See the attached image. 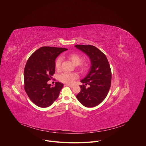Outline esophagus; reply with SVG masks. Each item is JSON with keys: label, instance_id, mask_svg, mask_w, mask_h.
I'll use <instances>...</instances> for the list:
<instances>
[{"label": "esophagus", "instance_id": "1", "mask_svg": "<svg viewBox=\"0 0 146 146\" xmlns=\"http://www.w3.org/2000/svg\"><path fill=\"white\" fill-rule=\"evenodd\" d=\"M66 86H70V88H73L74 87V85H71V84H65Z\"/></svg>", "mask_w": 146, "mask_h": 146}]
</instances>
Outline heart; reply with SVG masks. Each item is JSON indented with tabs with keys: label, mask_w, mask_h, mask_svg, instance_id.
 Returning a JSON list of instances; mask_svg holds the SVG:
<instances>
[{
	"label": "heart",
	"mask_w": 146,
	"mask_h": 146,
	"mask_svg": "<svg viewBox=\"0 0 146 146\" xmlns=\"http://www.w3.org/2000/svg\"><path fill=\"white\" fill-rule=\"evenodd\" d=\"M69 60L75 65H79L83 60V57L76 53H72L68 56ZM62 58L59 57L57 58L55 62V66L57 70H60L61 67ZM79 69L82 72H84L87 69V66L85 64H81L79 67ZM78 76L75 73H69V72H63L60 77L59 80L64 83L71 84L73 82L78 79Z\"/></svg>",
	"instance_id": "1"
}]
</instances>
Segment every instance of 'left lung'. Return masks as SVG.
Here are the masks:
<instances>
[{"instance_id": "left-lung-1", "label": "left lung", "mask_w": 146, "mask_h": 146, "mask_svg": "<svg viewBox=\"0 0 146 146\" xmlns=\"http://www.w3.org/2000/svg\"><path fill=\"white\" fill-rule=\"evenodd\" d=\"M90 59L91 66L86 76L80 82L81 91L76 96L78 101L86 107L100 104L106 97L111 84V71L106 56L93 45H76Z\"/></svg>"}]
</instances>
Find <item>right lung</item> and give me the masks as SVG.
I'll return each instance as SVG.
<instances>
[{
    "mask_svg": "<svg viewBox=\"0 0 146 146\" xmlns=\"http://www.w3.org/2000/svg\"><path fill=\"white\" fill-rule=\"evenodd\" d=\"M67 49L42 46L33 53L24 69V88L30 100L42 108L50 106L57 99L63 84L47 83L55 72L56 58Z\"/></svg>",
    "mask_w": 146,
    "mask_h": 146,
    "instance_id": "1",
    "label": "right lung"
}]
</instances>
